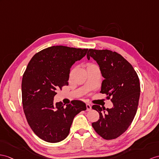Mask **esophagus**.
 Segmentation results:
<instances>
[{"label":"esophagus","instance_id":"esophagus-1","mask_svg":"<svg viewBox=\"0 0 159 159\" xmlns=\"http://www.w3.org/2000/svg\"><path fill=\"white\" fill-rule=\"evenodd\" d=\"M92 109V107H91V105L90 104H88V103H87L86 104V110L88 111H90Z\"/></svg>","mask_w":159,"mask_h":159}]
</instances>
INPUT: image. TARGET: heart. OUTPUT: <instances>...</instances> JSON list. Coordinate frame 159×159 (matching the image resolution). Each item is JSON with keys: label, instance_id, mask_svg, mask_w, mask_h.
I'll return each mask as SVG.
<instances>
[{"label": "heart", "instance_id": "b5f03b06", "mask_svg": "<svg viewBox=\"0 0 159 159\" xmlns=\"http://www.w3.org/2000/svg\"><path fill=\"white\" fill-rule=\"evenodd\" d=\"M94 65H93V64H88V67H91V66H94Z\"/></svg>", "mask_w": 159, "mask_h": 159}]
</instances>
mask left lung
<instances>
[{
	"label": "left lung",
	"mask_w": 159,
	"mask_h": 159,
	"mask_svg": "<svg viewBox=\"0 0 159 159\" xmlns=\"http://www.w3.org/2000/svg\"><path fill=\"white\" fill-rule=\"evenodd\" d=\"M87 57L93 58L98 64L104 78L100 92L106 94L113 104L112 109H107L93 105L100 117L92 125L104 140H113L128 129L136 114L140 94L138 76L132 65L116 52L89 49Z\"/></svg>",
	"instance_id": "obj_1"
}]
</instances>
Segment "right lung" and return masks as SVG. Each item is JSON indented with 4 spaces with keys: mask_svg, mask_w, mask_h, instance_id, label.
<instances>
[{
    "mask_svg": "<svg viewBox=\"0 0 159 159\" xmlns=\"http://www.w3.org/2000/svg\"><path fill=\"white\" fill-rule=\"evenodd\" d=\"M88 49L53 46L35 54L21 82L22 103L31 129L50 143L63 140L69 134L75 116L86 110V104L72 100L65 105L54 104L56 90L67 86L70 68L86 55Z\"/></svg>",
    "mask_w": 159,
    "mask_h": 159,
    "instance_id": "right-lung-1",
    "label": "right lung"
}]
</instances>
